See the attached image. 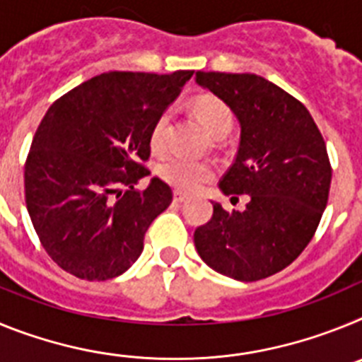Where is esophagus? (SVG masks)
<instances>
[{
  "label": "esophagus",
  "mask_w": 362,
  "mask_h": 362,
  "mask_svg": "<svg viewBox=\"0 0 362 362\" xmlns=\"http://www.w3.org/2000/svg\"><path fill=\"white\" fill-rule=\"evenodd\" d=\"M187 199H188L187 194H183V192H179V190L174 192V201H175V203H185V201H187Z\"/></svg>",
  "instance_id": "1"
}]
</instances>
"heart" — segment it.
<instances>
[{"mask_svg": "<svg viewBox=\"0 0 362 362\" xmlns=\"http://www.w3.org/2000/svg\"><path fill=\"white\" fill-rule=\"evenodd\" d=\"M194 114L197 121L203 124V129L216 139L225 137L232 130L233 114L228 105L219 98H214V95L197 98L194 103ZM168 124H170V116L168 112H163L150 130L152 152L159 153L165 150ZM159 177L177 190L192 192L214 177V166L210 163L196 161V159L170 158L159 165Z\"/></svg>", "mask_w": 362, "mask_h": 362, "instance_id": "obj_1", "label": "heart"}]
</instances>
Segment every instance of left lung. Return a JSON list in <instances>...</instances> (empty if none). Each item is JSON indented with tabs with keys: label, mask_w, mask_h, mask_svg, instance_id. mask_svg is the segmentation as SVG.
Instances as JSON below:
<instances>
[{
	"label": "left lung",
	"mask_w": 362,
	"mask_h": 362,
	"mask_svg": "<svg viewBox=\"0 0 362 362\" xmlns=\"http://www.w3.org/2000/svg\"><path fill=\"white\" fill-rule=\"evenodd\" d=\"M196 83L241 127L221 192L250 197L243 212L212 201V219L194 232L196 250L223 276L264 279L296 261L317 230L332 183L325 139L305 105L261 76L199 70Z\"/></svg>",
	"instance_id": "obj_1"
}]
</instances>
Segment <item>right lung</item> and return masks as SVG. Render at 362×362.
Wrapping results in <instances>:
<instances>
[{
	"instance_id": "1",
	"label": "right lung",
	"mask_w": 362,
	"mask_h": 362,
	"mask_svg": "<svg viewBox=\"0 0 362 362\" xmlns=\"http://www.w3.org/2000/svg\"><path fill=\"white\" fill-rule=\"evenodd\" d=\"M194 70L107 72L59 98L41 119L25 163V201L54 263L86 281L129 270L152 221L172 203L150 175V130Z\"/></svg>"
}]
</instances>
